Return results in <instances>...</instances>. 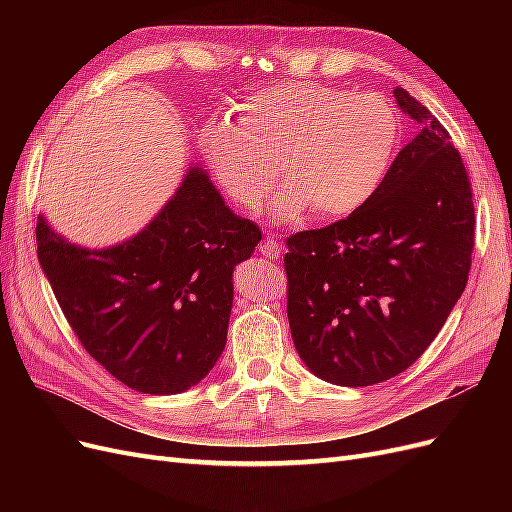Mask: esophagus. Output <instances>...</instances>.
<instances>
[{
	"label": "esophagus",
	"mask_w": 512,
	"mask_h": 512,
	"mask_svg": "<svg viewBox=\"0 0 512 512\" xmlns=\"http://www.w3.org/2000/svg\"><path fill=\"white\" fill-rule=\"evenodd\" d=\"M258 252L265 256V258H269V260H277V258H280V254H282V247H280V243H277L275 239L267 237V239H262V243L258 245Z\"/></svg>",
	"instance_id": "1"
}]
</instances>
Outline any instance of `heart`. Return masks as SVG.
Listing matches in <instances>:
<instances>
[{
  "label": "heart",
  "mask_w": 512,
  "mask_h": 512,
  "mask_svg": "<svg viewBox=\"0 0 512 512\" xmlns=\"http://www.w3.org/2000/svg\"><path fill=\"white\" fill-rule=\"evenodd\" d=\"M401 138L395 106L378 94H352L288 81L247 94L239 119L207 123L200 147L222 190L258 211L282 173L275 220L290 222L312 207L322 220L367 205L389 173Z\"/></svg>",
  "instance_id": "obj_1"
}]
</instances>
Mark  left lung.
<instances>
[{"label": "left lung", "mask_w": 512, "mask_h": 512, "mask_svg": "<svg viewBox=\"0 0 512 512\" xmlns=\"http://www.w3.org/2000/svg\"><path fill=\"white\" fill-rule=\"evenodd\" d=\"M418 134L367 205L288 237V322L312 374L371 386L406 371L466 290L474 247L468 170L451 134L397 87Z\"/></svg>", "instance_id": "8db88e82"}]
</instances>
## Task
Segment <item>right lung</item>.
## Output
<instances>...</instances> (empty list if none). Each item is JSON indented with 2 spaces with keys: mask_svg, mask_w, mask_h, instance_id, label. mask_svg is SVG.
<instances>
[{
  "mask_svg": "<svg viewBox=\"0 0 512 512\" xmlns=\"http://www.w3.org/2000/svg\"><path fill=\"white\" fill-rule=\"evenodd\" d=\"M260 228L232 213L203 168L145 230L106 250L72 245L38 218V260L74 335L138 393L175 395L198 384L226 346L232 269Z\"/></svg>",
  "mask_w": 512,
  "mask_h": 512,
  "instance_id": "1",
  "label": "right lung"
}]
</instances>
